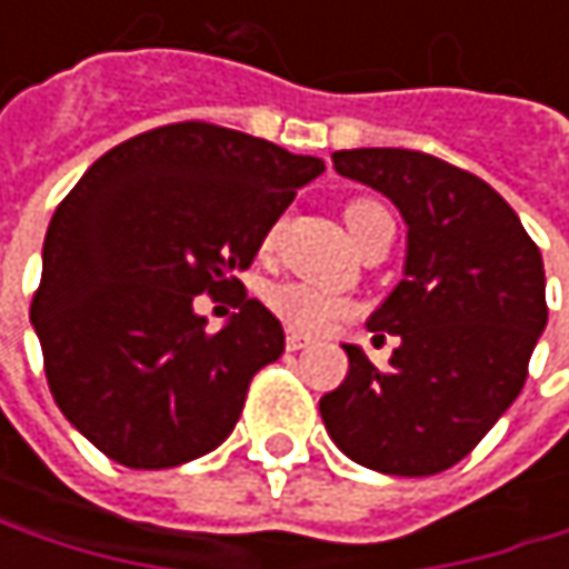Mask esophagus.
Listing matches in <instances>:
<instances>
[{
	"label": "esophagus",
	"instance_id": "1",
	"mask_svg": "<svg viewBox=\"0 0 569 569\" xmlns=\"http://www.w3.org/2000/svg\"><path fill=\"white\" fill-rule=\"evenodd\" d=\"M309 346V339L306 336H299V332H286V349L289 352H299V349H306Z\"/></svg>",
	"mask_w": 569,
	"mask_h": 569
}]
</instances>
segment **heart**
<instances>
[{"instance_id":"obj_1","label":"heart","mask_w":569,"mask_h":569,"mask_svg":"<svg viewBox=\"0 0 569 569\" xmlns=\"http://www.w3.org/2000/svg\"><path fill=\"white\" fill-rule=\"evenodd\" d=\"M342 217H346V227H349L352 240H359L369 227H376L382 220H392L389 210L382 203H376V200H352ZM267 302L289 329L309 332V336L326 332L342 316H349V299L346 296H339V292H332L326 286L309 283V280H283V283L270 286Z\"/></svg>"}]
</instances>
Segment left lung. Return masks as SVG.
I'll return each mask as SVG.
<instances>
[{
    "mask_svg": "<svg viewBox=\"0 0 569 569\" xmlns=\"http://www.w3.org/2000/svg\"><path fill=\"white\" fill-rule=\"evenodd\" d=\"M336 171L401 213V280L369 316L398 336L389 369L346 342L349 376L319 398L336 448L362 468L425 478L458 465L511 408L547 326L543 260L511 203L431 154L356 148ZM382 339V336H379Z\"/></svg>",
    "mask_w": 569,
    "mask_h": 569,
    "instance_id": "left-lung-1",
    "label": "left lung"
}]
</instances>
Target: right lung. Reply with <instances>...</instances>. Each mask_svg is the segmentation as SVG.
Segmentation results:
<instances>
[{"mask_svg": "<svg viewBox=\"0 0 569 569\" xmlns=\"http://www.w3.org/2000/svg\"><path fill=\"white\" fill-rule=\"evenodd\" d=\"M319 158L183 121L98 158L52 213L32 326L61 415L124 468L187 465L233 431L283 356L260 302L207 332L193 296L233 286Z\"/></svg>", "mask_w": 569, "mask_h": 569, "instance_id": "1", "label": "right lung"}]
</instances>
